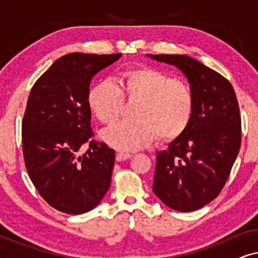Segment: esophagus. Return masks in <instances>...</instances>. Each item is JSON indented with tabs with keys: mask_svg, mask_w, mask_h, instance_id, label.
Instances as JSON below:
<instances>
[{
	"mask_svg": "<svg viewBox=\"0 0 258 258\" xmlns=\"http://www.w3.org/2000/svg\"><path fill=\"white\" fill-rule=\"evenodd\" d=\"M132 156H133V155H130V154L118 153V154H116V161H117V162H122V161L129 160V158L132 157Z\"/></svg>",
	"mask_w": 258,
	"mask_h": 258,
	"instance_id": "34e87169",
	"label": "esophagus"
}]
</instances>
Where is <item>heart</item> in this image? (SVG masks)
Returning <instances> with one entry per match:
<instances>
[{
  "mask_svg": "<svg viewBox=\"0 0 258 258\" xmlns=\"http://www.w3.org/2000/svg\"><path fill=\"white\" fill-rule=\"evenodd\" d=\"M141 97L135 121H121L102 132L108 146L121 151L147 147L155 136L172 141L188 129L194 112V96L188 84L150 67H134L121 74V87L101 81L88 93V105L98 121L112 123L121 114L124 96Z\"/></svg>",
  "mask_w": 258,
  "mask_h": 258,
  "instance_id": "1",
  "label": "heart"
}]
</instances>
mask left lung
Returning <instances> with one entry per match:
<instances>
[{
  "label": "left lung",
  "instance_id": "1",
  "mask_svg": "<svg viewBox=\"0 0 258 258\" xmlns=\"http://www.w3.org/2000/svg\"><path fill=\"white\" fill-rule=\"evenodd\" d=\"M184 74L194 96L188 129L157 153L153 191L170 209L188 213L216 199L241 147V116L231 83L186 55H150Z\"/></svg>",
  "mask_w": 258,
  "mask_h": 258
}]
</instances>
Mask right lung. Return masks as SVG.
I'll return each mask as SVG.
<instances>
[{"label":"right lung","mask_w":258,"mask_h":258,"mask_svg":"<svg viewBox=\"0 0 258 258\" xmlns=\"http://www.w3.org/2000/svg\"><path fill=\"white\" fill-rule=\"evenodd\" d=\"M122 54L73 52L62 56L36 81L22 122L28 175L40 195L62 213L80 215L98 206L108 191L115 151L94 135L88 93L93 77Z\"/></svg>","instance_id":"obj_1"}]
</instances>
